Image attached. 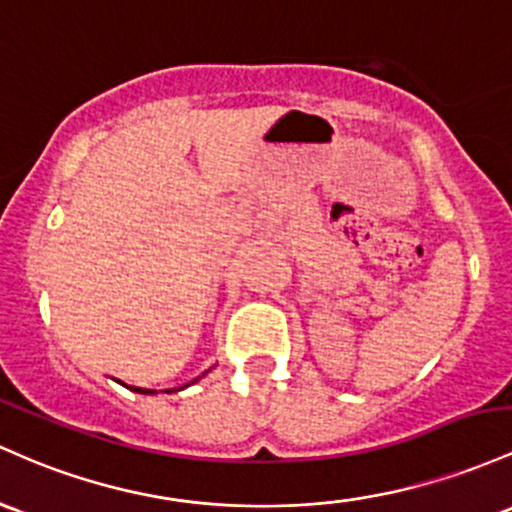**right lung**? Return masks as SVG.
<instances>
[{
  "label": "right lung",
  "instance_id": "right-lung-1",
  "mask_svg": "<svg viewBox=\"0 0 512 512\" xmlns=\"http://www.w3.org/2000/svg\"><path fill=\"white\" fill-rule=\"evenodd\" d=\"M179 389H183V387H179ZM179 389H166V392H179ZM132 392H140V394H154L152 389H142V387H132Z\"/></svg>",
  "mask_w": 512,
  "mask_h": 512
}]
</instances>
